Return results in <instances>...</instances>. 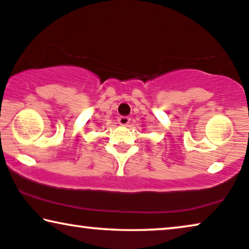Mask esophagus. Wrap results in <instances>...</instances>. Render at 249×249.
<instances>
[{
    "instance_id": "1",
    "label": "esophagus",
    "mask_w": 249,
    "mask_h": 249,
    "mask_svg": "<svg viewBox=\"0 0 249 249\" xmlns=\"http://www.w3.org/2000/svg\"><path fill=\"white\" fill-rule=\"evenodd\" d=\"M118 123L123 126H126L131 123V117H128V116H121V117H118Z\"/></svg>"
}]
</instances>
